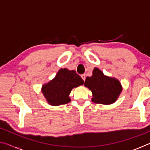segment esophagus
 I'll return each mask as SVG.
<instances>
[{
    "mask_svg": "<svg viewBox=\"0 0 150 150\" xmlns=\"http://www.w3.org/2000/svg\"><path fill=\"white\" fill-rule=\"evenodd\" d=\"M81 78L83 79V81H85V78H86V75L85 74H83V75H81Z\"/></svg>",
    "mask_w": 150,
    "mask_h": 150,
    "instance_id": "obj_1",
    "label": "esophagus"
}]
</instances>
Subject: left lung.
Instances as JSON below:
<instances>
[{
    "label": "left lung",
    "mask_w": 150,
    "mask_h": 150,
    "mask_svg": "<svg viewBox=\"0 0 150 150\" xmlns=\"http://www.w3.org/2000/svg\"><path fill=\"white\" fill-rule=\"evenodd\" d=\"M84 85L93 93L92 102L105 105L115 103L122 91L119 80L104 75L97 67L94 68L91 77L86 78Z\"/></svg>",
    "instance_id": "left-lung-1"
}]
</instances>
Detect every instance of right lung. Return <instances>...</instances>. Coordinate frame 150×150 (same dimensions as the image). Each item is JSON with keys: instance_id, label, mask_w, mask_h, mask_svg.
Returning <instances> with one entry per match:
<instances>
[{"instance_id": "1", "label": "right lung", "mask_w": 150, "mask_h": 150, "mask_svg": "<svg viewBox=\"0 0 150 150\" xmlns=\"http://www.w3.org/2000/svg\"><path fill=\"white\" fill-rule=\"evenodd\" d=\"M84 81L75 71L60 69L55 77L43 85L42 92L50 105L57 106L69 103V94L73 88L82 85Z\"/></svg>"}]
</instances>
